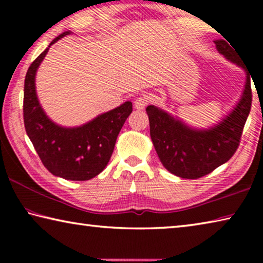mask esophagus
<instances>
[{"label":"esophagus","mask_w":263,"mask_h":263,"mask_svg":"<svg viewBox=\"0 0 263 263\" xmlns=\"http://www.w3.org/2000/svg\"><path fill=\"white\" fill-rule=\"evenodd\" d=\"M147 104H148V99L146 95H141L135 100V108L138 110L145 109V106Z\"/></svg>","instance_id":"34e87169"}]
</instances>
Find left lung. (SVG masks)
Here are the masks:
<instances>
[{
  "label": "left lung",
  "instance_id": "obj_1",
  "mask_svg": "<svg viewBox=\"0 0 263 263\" xmlns=\"http://www.w3.org/2000/svg\"><path fill=\"white\" fill-rule=\"evenodd\" d=\"M215 44L220 54L246 70L231 44L224 39H218ZM246 73V84L238 104L221 122L208 130L185 125L154 105L146 108L151 139L168 172L182 179H199L233 157L252 105L251 78Z\"/></svg>",
  "mask_w": 263,
  "mask_h": 263
}]
</instances>
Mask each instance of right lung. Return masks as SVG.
<instances>
[{
	"label": "right lung",
	"instance_id": "1",
	"mask_svg": "<svg viewBox=\"0 0 263 263\" xmlns=\"http://www.w3.org/2000/svg\"><path fill=\"white\" fill-rule=\"evenodd\" d=\"M69 33L65 31L53 39L28 69L24 81V126L48 172L65 180L87 181L108 164L118 133L132 112V103L127 101L78 127L59 126L47 117L35 94V73L50 46Z\"/></svg>",
	"mask_w": 263,
	"mask_h": 263
}]
</instances>
